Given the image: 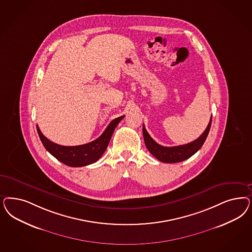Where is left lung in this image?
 <instances>
[{"instance_id": "1", "label": "left lung", "mask_w": 252, "mask_h": 252, "mask_svg": "<svg viewBox=\"0 0 252 252\" xmlns=\"http://www.w3.org/2000/svg\"><path fill=\"white\" fill-rule=\"evenodd\" d=\"M211 119L209 122L206 130L198 138L183 146H162L155 142L149 133L146 131L145 126L143 125V135L146 147L148 151L154 156L157 159L164 163H176L184 161L193 155L195 154L203 146L204 142L207 138L209 131L211 129Z\"/></svg>"}]
</instances>
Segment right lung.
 I'll return each mask as SVG.
<instances>
[{"instance_id": "right-lung-1", "label": "right lung", "mask_w": 252, "mask_h": 252, "mask_svg": "<svg viewBox=\"0 0 252 252\" xmlns=\"http://www.w3.org/2000/svg\"><path fill=\"white\" fill-rule=\"evenodd\" d=\"M124 116L113 120L106 127L105 131L96 140L81 146H65L57 145L46 138L37 125L38 134L41 143L49 153L53 155L57 159L69 167H83L96 162L104 154L109 141L113 134L117 125L120 123Z\"/></svg>"}]
</instances>
